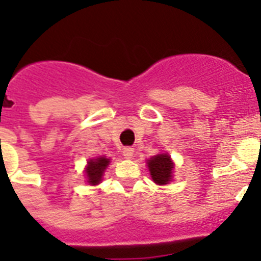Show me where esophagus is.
Listing matches in <instances>:
<instances>
[{
	"label": "esophagus",
	"instance_id": "obj_1",
	"mask_svg": "<svg viewBox=\"0 0 261 261\" xmlns=\"http://www.w3.org/2000/svg\"><path fill=\"white\" fill-rule=\"evenodd\" d=\"M122 153H123V156H125L126 159H131V157L134 156V149H133V148H130V147L123 148V151H122Z\"/></svg>",
	"mask_w": 261,
	"mask_h": 261
}]
</instances>
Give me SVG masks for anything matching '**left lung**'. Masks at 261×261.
<instances>
[{
  "label": "left lung",
  "mask_w": 261,
  "mask_h": 261,
  "mask_svg": "<svg viewBox=\"0 0 261 261\" xmlns=\"http://www.w3.org/2000/svg\"><path fill=\"white\" fill-rule=\"evenodd\" d=\"M148 169L151 173V177L157 185H166L171 179V170L174 168V164L170 160L169 154L161 153L148 160Z\"/></svg>",
  "instance_id": "left-lung-1"
}]
</instances>
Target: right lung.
<instances>
[{"instance_id":"1","label":"right lung","mask_w":261,"mask_h":261,"mask_svg":"<svg viewBox=\"0 0 261 261\" xmlns=\"http://www.w3.org/2000/svg\"><path fill=\"white\" fill-rule=\"evenodd\" d=\"M108 165H109V159H105V157H97V159L90 160L88 161V166L86 169L88 182L91 185H97V183H100L102 173H104Z\"/></svg>"}]
</instances>
